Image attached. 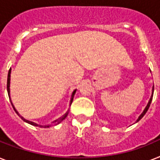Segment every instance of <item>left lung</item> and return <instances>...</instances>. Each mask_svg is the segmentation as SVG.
<instances>
[{
    "label": "left lung",
    "instance_id": "obj_1",
    "mask_svg": "<svg viewBox=\"0 0 160 160\" xmlns=\"http://www.w3.org/2000/svg\"><path fill=\"white\" fill-rule=\"evenodd\" d=\"M153 95H154V86H153V91H152V95H151V97H150V100H149V103H148V105H147V106L145 107V109H144V111H143V113H142V114H140V115H139V118H138V119H137V121H136V122L139 121V119H141L142 118H143V116H144V114H146L147 110L149 109V105H150V104H151L152 99H153Z\"/></svg>",
    "mask_w": 160,
    "mask_h": 160
}]
</instances>
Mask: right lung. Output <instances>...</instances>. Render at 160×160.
<instances>
[{"label": "right lung", "instance_id": "right-lung-1", "mask_svg": "<svg viewBox=\"0 0 160 160\" xmlns=\"http://www.w3.org/2000/svg\"><path fill=\"white\" fill-rule=\"evenodd\" d=\"M10 79H11V69L9 70L8 75H7V92H8V95H10ZM75 91H76V90H74V91H73V93H72V96H71V100H70V105H71V103H72V101H73V97H74V95H75ZM11 105H12V103H11ZM12 106H13V105H12ZM13 108H14V109H15V111L16 112V114H18V112L16 111V109H15V107L13 106ZM67 114H68V111L66 112V113H65V114H64L62 117H60V119H56V120H55L53 123H55V124H59V123H60V122L62 121L63 119H65V117L67 116ZM18 115L21 117V119H23L24 121H26V123H28V124H31V125H34V126H38V124H36V123H34V122H31V121H29V120H26V119H24L23 117L21 116V115H20L19 114H18ZM49 126H51V125H50V124H49V125H45V126H44V128H47V127H49Z\"/></svg>", "mask_w": 160, "mask_h": 160}]
</instances>
